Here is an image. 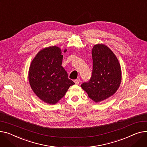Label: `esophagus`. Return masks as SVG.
Here are the masks:
<instances>
[{"mask_svg": "<svg viewBox=\"0 0 147 147\" xmlns=\"http://www.w3.org/2000/svg\"><path fill=\"white\" fill-rule=\"evenodd\" d=\"M74 82L75 84H79L80 83V79H77L74 80Z\"/></svg>", "mask_w": 147, "mask_h": 147, "instance_id": "obj_1", "label": "esophagus"}]
</instances>
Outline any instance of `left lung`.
Returning a JSON list of instances; mask_svg holds the SVG:
<instances>
[{"mask_svg": "<svg viewBox=\"0 0 147 147\" xmlns=\"http://www.w3.org/2000/svg\"><path fill=\"white\" fill-rule=\"evenodd\" d=\"M92 54V77L89 82L83 83L81 86L90 98L97 103L115 93L121 84L122 72L118 58L106 45H94Z\"/></svg>", "mask_w": 147, "mask_h": 147, "instance_id": "left-lung-1", "label": "left lung"}]
</instances>
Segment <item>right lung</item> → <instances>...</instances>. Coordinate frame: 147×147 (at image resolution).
<instances>
[{"label": "right lung", "mask_w": 147, "mask_h": 147, "mask_svg": "<svg viewBox=\"0 0 147 147\" xmlns=\"http://www.w3.org/2000/svg\"><path fill=\"white\" fill-rule=\"evenodd\" d=\"M66 51L65 49L64 52ZM61 53L57 46L44 48L36 55L29 69L28 78L32 90L41 100L50 105L57 103L70 86L74 84L61 66Z\"/></svg>", "instance_id": "obj_1"}]
</instances>
